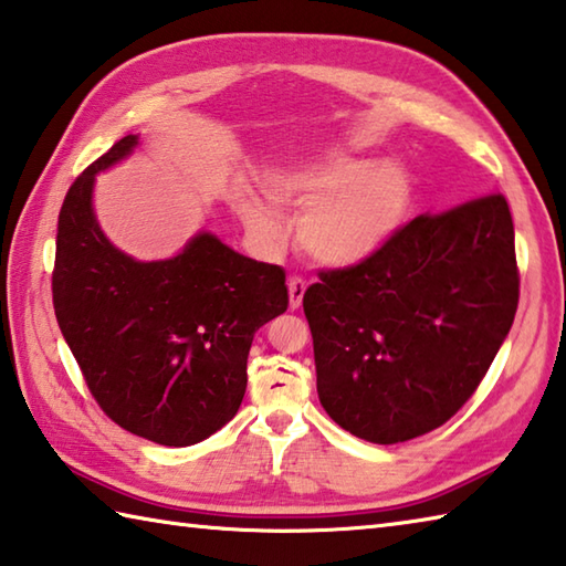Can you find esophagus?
<instances>
[{
    "instance_id": "1",
    "label": "esophagus",
    "mask_w": 566,
    "mask_h": 566,
    "mask_svg": "<svg viewBox=\"0 0 566 566\" xmlns=\"http://www.w3.org/2000/svg\"><path fill=\"white\" fill-rule=\"evenodd\" d=\"M304 292H306V284H304L302 276H292V280H290V306L292 308L302 306Z\"/></svg>"
}]
</instances>
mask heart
Here are the masks:
<instances>
[{
    "mask_svg": "<svg viewBox=\"0 0 566 566\" xmlns=\"http://www.w3.org/2000/svg\"><path fill=\"white\" fill-rule=\"evenodd\" d=\"M264 193L275 208L302 213L298 245L331 270L356 268L380 254L400 235L415 206V184L405 166L373 164L346 151L276 166L264 176ZM271 207L260 196H248L242 216L254 238L280 245L284 228Z\"/></svg>",
    "mask_w": 566,
    "mask_h": 566,
    "instance_id": "b5f03b06",
    "label": "heart"
}]
</instances>
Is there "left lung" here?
<instances>
[{
	"instance_id": "8db88e82",
	"label": "left lung",
	"mask_w": 566,
	"mask_h": 566,
	"mask_svg": "<svg viewBox=\"0 0 566 566\" xmlns=\"http://www.w3.org/2000/svg\"><path fill=\"white\" fill-rule=\"evenodd\" d=\"M517 294L501 193L415 218L373 260L306 290L321 405L373 444L441 427L489 373Z\"/></svg>"
}]
</instances>
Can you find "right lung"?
<instances>
[{
  "label": "right lung",
  "instance_id": "right-lung-1",
  "mask_svg": "<svg viewBox=\"0 0 566 566\" xmlns=\"http://www.w3.org/2000/svg\"><path fill=\"white\" fill-rule=\"evenodd\" d=\"M139 135L77 176L59 216L53 308L97 405L122 429L191 447L235 417L254 331L286 312L284 270L198 230L166 260H135L97 223V174L137 149Z\"/></svg>",
  "mask_w": 566,
  "mask_h": 566
}]
</instances>
